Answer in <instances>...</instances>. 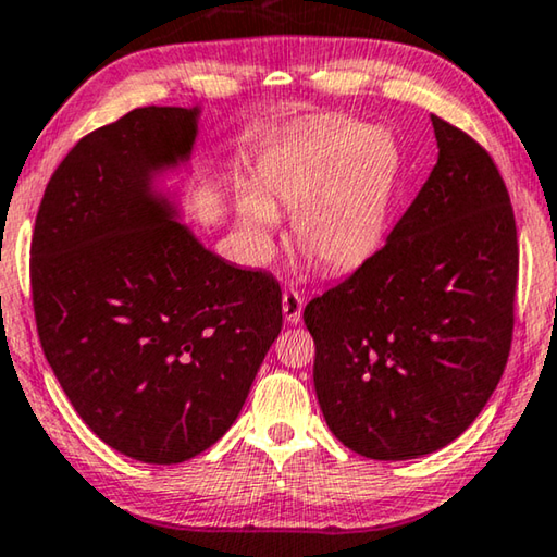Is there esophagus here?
Returning <instances> with one entry per match:
<instances>
[{"mask_svg":"<svg viewBox=\"0 0 557 557\" xmlns=\"http://www.w3.org/2000/svg\"><path fill=\"white\" fill-rule=\"evenodd\" d=\"M281 306H284V319L288 323H298L304 319V298L294 288L286 290L284 298H281Z\"/></svg>","mask_w":557,"mask_h":557,"instance_id":"34e87169","label":"esophagus"}]
</instances>
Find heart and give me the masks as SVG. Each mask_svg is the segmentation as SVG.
I'll return each instance as SVG.
<instances>
[{
    "label": "heart",
    "instance_id": "heart-1",
    "mask_svg": "<svg viewBox=\"0 0 557 557\" xmlns=\"http://www.w3.org/2000/svg\"><path fill=\"white\" fill-rule=\"evenodd\" d=\"M396 169L386 134L350 119H321L259 161L256 194L236 201L238 228L261 251L276 213L294 211L290 234L308 259L331 271L354 269L381 242Z\"/></svg>",
    "mask_w": 557,
    "mask_h": 557
}]
</instances>
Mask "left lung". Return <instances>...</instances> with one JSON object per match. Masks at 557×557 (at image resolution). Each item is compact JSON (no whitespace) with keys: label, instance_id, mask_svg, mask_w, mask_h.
<instances>
[{"label":"left lung","instance_id":"left-lung-1","mask_svg":"<svg viewBox=\"0 0 557 557\" xmlns=\"http://www.w3.org/2000/svg\"><path fill=\"white\" fill-rule=\"evenodd\" d=\"M433 119L438 164L388 242L308 301L313 386L331 433L373 460L456 441L506 371L518 231L498 166Z\"/></svg>","mask_w":557,"mask_h":557}]
</instances>
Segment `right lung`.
<instances>
[{"label":"right lung","instance_id":"obj_1","mask_svg":"<svg viewBox=\"0 0 557 557\" xmlns=\"http://www.w3.org/2000/svg\"><path fill=\"white\" fill-rule=\"evenodd\" d=\"M201 109L141 107L51 174L32 236V301L59 386L101 441L184 463L242 413L284 326L281 286L176 221L153 176L191 157Z\"/></svg>","mask_w":557,"mask_h":557}]
</instances>
